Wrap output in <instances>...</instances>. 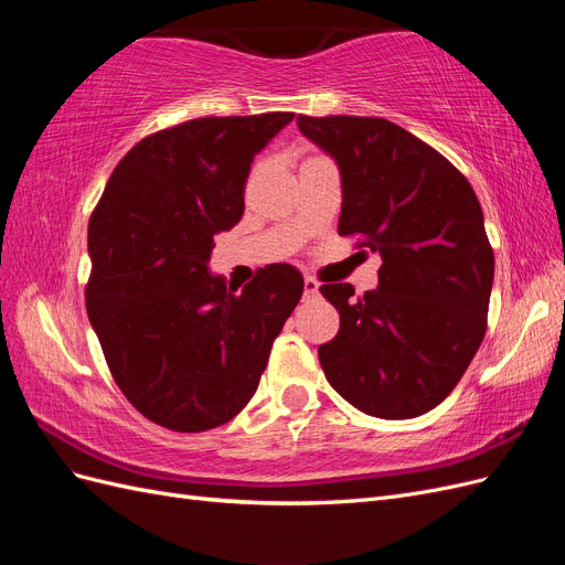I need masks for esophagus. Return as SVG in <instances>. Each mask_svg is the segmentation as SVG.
I'll return each mask as SVG.
<instances>
[{"label": "esophagus", "mask_w": 565, "mask_h": 565, "mask_svg": "<svg viewBox=\"0 0 565 565\" xmlns=\"http://www.w3.org/2000/svg\"><path fill=\"white\" fill-rule=\"evenodd\" d=\"M318 280L316 278H311V276H306L303 278V295L306 297H313V295H318Z\"/></svg>", "instance_id": "1"}]
</instances>
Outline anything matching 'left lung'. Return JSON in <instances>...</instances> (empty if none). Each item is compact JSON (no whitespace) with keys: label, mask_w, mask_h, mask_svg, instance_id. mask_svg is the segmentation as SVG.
Wrapping results in <instances>:
<instances>
[{"label":"left lung","mask_w":565,"mask_h":565,"mask_svg":"<svg viewBox=\"0 0 565 565\" xmlns=\"http://www.w3.org/2000/svg\"><path fill=\"white\" fill-rule=\"evenodd\" d=\"M337 162L339 235L382 256L380 285L353 299L322 285L339 332L318 349L324 377L353 407L413 419L448 398L486 337L494 254L483 210L457 169L382 117H297Z\"/></svg>","instance_id":"obj_1"}]
</instances>
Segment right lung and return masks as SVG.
I'll return each instance as SVG.
<instances>
[{"label": "right lung", "instance_id": "add662e5", "mask_svg": "<svg viewBox=\"0 0 565 565\" xmlns=\"http://www.w3.org/2000/svg\"><path fill=\"white\" fill-rule=\"evenodd\" d=\"M292 117H198L150 134L89 218V322L127 401L164 429L198 434L241 413L301 299L289 264L243 292L210 273L214 235L243 218L254 156Z\"/></svg>", "mask_w": 565, "mask_h": 565}]
</instances>
